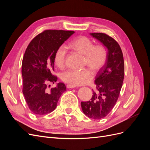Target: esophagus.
I'll list each match as a JSON object with an SVG mask.
<instances>
[{
    "label": "esophagus",
    "mask_w": 150,
    "mask_h": 150,
    "mask_svg": "<svg viewBox=\"0 0 150 150\" xmlns=\"http://www.w3.org/2000/svg\"><path fill=\"white\" fill-rule=\"evenodd\" d=\"M66 86H67V88H69V89H72V88H76V86L72 85V84H67Z\"/></svg>",
    "instance_id": "esophagus-1"
}]
</instances>
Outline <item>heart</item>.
<instances>
[{
    "instance_id": "b5f03b06",
    "label": "heart",
    "mask_w": 150,
    "mask_h": 150,
    "mask_svg": "<svg viewBox=\"0 0 150 150\" xmlns=\"http://www.w3.org/2000/svg\"><path fill=\"white\" fill-rule=\"evenodd\" d=\"M69 46L76 52L84 56L85 64L94 72H98L103 67L106 61L107 51L101 45L94 46L92 40L87 37H80L71 42ZM67 50L61 46L55 52L54 61L59 67L64 66ZM61 79L65 83L74 86L87 84L93 79V74L88 69L67 70L61 75Z\"/></svg>"
}]
</instances>
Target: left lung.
Returning <instances> with one entry per match:
<instances>
[{"mask_svg":"<svg viewBox=\"0 0 150 150\" xmlns=\"http://www.w3.org/2000/svg\"><path fill=\"white\" fill-rule=\"evenodd\" d=\"M90 35L106 48L107 57L94 81L96 90L90 101L81 104L84 115L100 120L110 113L118 99L124 79L125 64L121 47L114 39L103 33H90Z\"/></svg>","mask_w":150,"mask_h":150,"instance_id":"left-lung-1","label":"left lung"}]
</instances>
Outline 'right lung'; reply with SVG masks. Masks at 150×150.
I'll return each instance as SVG.
<instances>
[{"instance_id":"add662e5","label":"right lung","mask_w":150,"mask_h":150,"mask_svg":"<svg viewBox=\"0 0 150 150\" xmlns=\"http://www.w3.org/2000/svg\"><path fill=\"white\" fill-rule=\"evenodd\" d=\"M74 33L62 30H45L32 40L25 50L22 64V93L30 110L35 115H44L53 111L66 90L62 83L50 91L46 88L48 83L54 84L57 80L52 74L56 50Z\"/></svg>"}]
</instances>
